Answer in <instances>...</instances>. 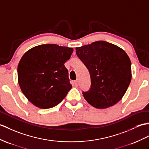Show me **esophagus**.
Instances as JSON below:
<instances>
[{
    "instance_id": "obj_1",
    "label": "esophagus",
    "mask_w": 149,
    "mask_h": 149,
    "mask_svg": "<svg viewBox=\"0 0 149 149\" xmlns=\"http://www.w3.org/2000/svg\"><path fill=\"white\" fill-rule=\"evenodd\" d=\"M74 84L75 85V86H78V84H79V81L78 80H76L74 81Z\"/></svg>"
}]
</instances>
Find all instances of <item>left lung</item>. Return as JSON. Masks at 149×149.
Masks as SVG:
<instances>
[{
  "mask_svg": "<svg viewBox=\"0 0 149 149\" xmlns=\"http://www.w3.org/2000/svg\"><path fill=\"white\" fill-rule=\"evenodd\" d=\"M91 78V87L83 92L93 107L106 109L114 106L124 96L132 79V64L124 50L105 41L76 48Z\"/></svg>",
  "mask_w": 149,
  "mask_h": 149,
  "instance_id": "obj_1",
  "label": "left lung"
}]
</instances>
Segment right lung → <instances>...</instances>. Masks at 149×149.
Instances as JSON below:
<instances>
[{
  "label": "right lung",
  "mask_w": 149,
  "mask_h": 149,
  "mask_svg": "<svg viewBox=\"0 0 149 149\" xmlns=\"http://www.w3.org/2000/svg\"><path fill=\"white\" fill-rule=\"evenodd\" d=\"M73 49L43 44L25 53L17 66L18 83L28 100L40 109L59 104L72 88L64 63Z\"/></svg>",
  "instance_id": "1"
}]
</instances>
